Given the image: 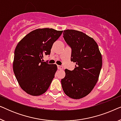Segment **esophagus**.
Returning <instances> with one entry per match:
<instances>
[{
	"label": "esophagus",
	"instance_id": "obj_1",
	"mask_svg": "<svg viewBox=\"0 0 121 121\" xmlns=\"http://www.w3.org/2000/svg\"><path fill=\"white\" fill-rule=\"evenodd\" d=\"M57 68H58V69H59V70H62V69H63V67L62 65H57Z\"/></svg>",
	"mask_w": 121,
	"mask_h": 121
}]
</instances>
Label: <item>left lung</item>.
<instances>
[{
  "label": "left lung",
  "instance_id": "obj_1",
  "mask_svg": "<svg viewBox=\"0 0 121 121\" xmlns=\"http://www.w3.org/2000/svg\"><path fill=\"white\" fill-rule=\"evenodd\" d=\"M63 38L72 49L71 61L76 65L73 70H65L62 86L68 96L80 99L88 95L97 82L102 68L101 54L95 40L83 32L66 30Z\"/></svg>",
  "mask_w": 121,
  "mask_h": 121
}]
</instances>
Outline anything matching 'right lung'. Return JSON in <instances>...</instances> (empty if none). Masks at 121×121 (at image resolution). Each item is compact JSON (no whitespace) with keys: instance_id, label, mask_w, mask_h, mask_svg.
I'll return each instance as SVG.
<instances>
[{"instance_id":"1","label":"right lung","mask_w":121,"mask_h":121,"mask_svg":"<svg viewBox=\"0 0 121 121\" xmlns=\"http://www.w3.org/2000/svg\"><path fill=\"white\" fill-rule=\"evenodd\" d=\"M63 31L36 29L25 36L14 52L13 70L21 89L32 96L44 94L48 89L57 70L56 64L42 60L49 55L53 44Z\"/></svg>"}]
</instances>
